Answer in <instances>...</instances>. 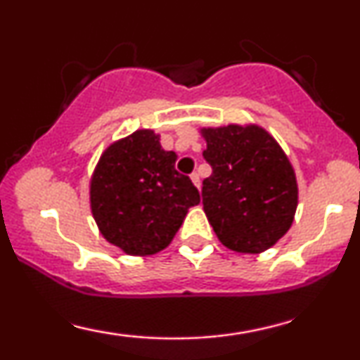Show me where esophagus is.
I'll use <instances>...</instances> for the list:
<instances>
[{
    "label": "esophagus",
    "instance_id": "34e87169",
    "mask_svg": "<svg viewBox=\"0 0 360 360\" xmlns=\"http://www.w3.org/2000/svg\"><path fill=\"white\" fill-rule=\"evenodd\" d=\"M191 181H193V184L196 186L198 189L201 188V183H200V176H198V172H193V174H191Z\"/></svg>",
    "mask_w": 360,
    "mask_h": 360
}]
</instances>
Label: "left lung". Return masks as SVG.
Instances as JSON below:
<instances>
[{"label":"left lung","instance_id":"left-lung-1","mask_svg":"<svg viewBox=\"0 0 360 360\" xmlns=\"http://www.w3.org/2000/svg\"><path fill=\"white\" fill-rule=\"evenodd\" d=\"M203 157L213 169L203 181V210L218 240L242 254H260L295 220L298 183L288 155L259 125L201 128Z\"/></svg>","mask_w":360,"mask_h":360}]
</instances>
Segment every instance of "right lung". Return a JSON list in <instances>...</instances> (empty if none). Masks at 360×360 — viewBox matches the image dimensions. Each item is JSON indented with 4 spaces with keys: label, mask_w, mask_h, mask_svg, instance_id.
Returning <instances> with one entry per match:
<instances>
[{
    "label": "right lung",
    "mask_w": 360,
    "mask_h": 360,
    "mask_svg": "<svg viewBox=\"0 0 360 360\" xmlns=\"http://www.w3.org/2000/svg\"><path fill=\"white\" fill-rule=\"evenodd\" d=\"M154 130H137L103 152L89 183L91 213L103 237L128 255L166 249L186 213L200 203L177 155L164 150Z\"/></svg>",
    "instance_id": "add662e5"
}]
</instances>
